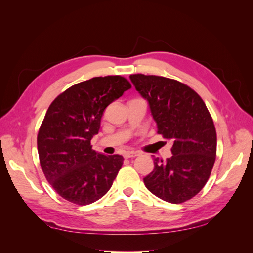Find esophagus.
<instances>
[{
	"label": "esophagus",
	"mask_w": 253,
	"mask_h": 253,
	"mask_svg": "<svg viewBox=\"0 0 253 253\" xmlns=\"http://www.w3.org/2000/svg\"><path fill=\"white\" fill-rule=\"evenodd\" d=\"M139 154L137 152H126L125 153V158H134L136 156H138Z\"/></svg>",
	"instance_id": "esophagus-1"
}]
</instances>
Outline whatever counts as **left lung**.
<instances>
[{"label": "left lung", "instance_id": "left-lung-1", "mask_svg": "<svg viewBox=\"0 0 253 253\" xmlns=\"http://www.w3.org/2000/svg\"><path fill=\"white\" fill-rule=\"evenodd\" d=\"M147 99L157 133L171 140L172 157L154 159L145 187L162 200L181 204L194 197L208 181L216 158V131L201 96L177 80L155 75L129 76Z\"/></svg>", "mask_w": 253, "mask_h": 253}]
</instances>
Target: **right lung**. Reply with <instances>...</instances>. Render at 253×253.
Returning a JSON list of instances; mask_svg holds the SVG:
<instances>
[{"instance_id":"right-lung-1","label":"right lung","mask_w":253,"mask_h":253,"mask_svg":"<svg viewBox=\"0 0 253 253\" xmlns=\"http://www.w3.org/2000/svg\"><path fill=\"white\" fill-rule=\"evenodd\" d=\"M132 87L125 77L105 76L75 84L51 102L38 133L45 178L64 200L89 205L111 189L124 164L121 155L91 149L106 106Z\"/></svg>"}]
</instances>
